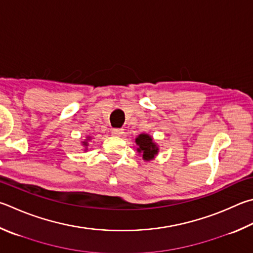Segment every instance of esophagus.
Listing matches in <instances>:
<instances>
[{"label": "esophagus", "mask_w": 253, "mask_h": 253, "mask_svg": "<svg viewBox=\"0 0 253 253\" xmlns=\"http://www.w3.org/2000/svg\"><path fill=\"white\" fill-rule=\"evenodd\" d=\"M123 134H124V129H122V128H114V129H112V135L113 136L121 137Z\"/></svg>", "instance_id": "esophagus-1"}]
</instances>
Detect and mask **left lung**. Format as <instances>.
<instances>
[{
	"instance_id": "obj_1",
	"label": "left lung",
	"mask_w": 253,
	"mask_h": 253,
	"mask_svg": "<svg viewBox=\"0 0 253 253\" xmlns=\"http://www.w3.org/2000/svg\"><path fill=\"white\" fill-rule=\"evenodd\" d=\"M135 141L136 145L138 146L137 151L142 155V158H144L146 162H149V160L154 159L156 157V155L158 154V146L156 145L153 137L149 136L148 134H140L135 139Z\"/></svg>"
}]
</instances>
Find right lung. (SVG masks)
Wrapping results in <instances>:
<instances>
[{
  "mask_svg": "<svg viewBox=\"0 0 253 253\" xmlns=\"http://www.w3.org/2000/svg\"><path fill=\"white\" fill-rule=\"evenodd\" d=\"M89 139H90V137H87L86 140H89ZM83 145L85 146V150H87V146H88V144H87V141H83Z\"/></svg>",
  "mask_w": 253,
  "mask_h": 253,
  "instance_id": "obj_1",
  "label": "right lung"
}]
</instances>
